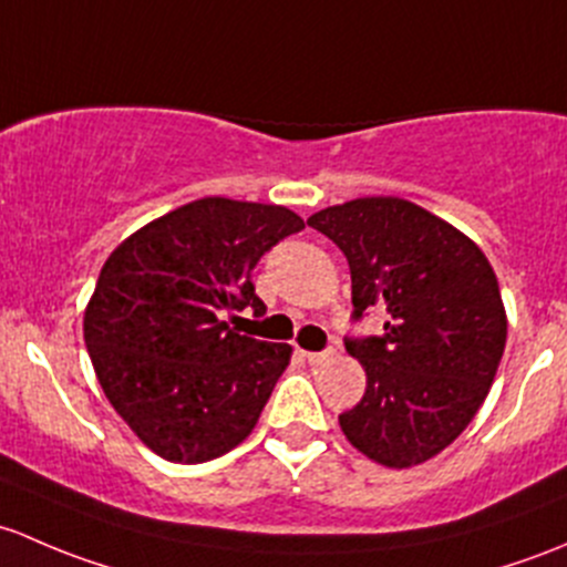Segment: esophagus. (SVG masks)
Returning a JSON list of instances; mask_svg holds the SVG:
<instances>
[{
	"mask_svg": "<svg viewBox=\"0 0 567 567\" xmlns=\"http://www.w3.org/2000/svg\"><path fill=\"white\" fill-rule=\"evenodd\" d=\"M302 358H306L311 365H322L336 358V349H327V352H302Z\"/></svg>",
	"mask_w": 567,
	"mask_h": 567,
	"instance_id": "34e87169",
	"label": "esophagus"
}]
</instances>
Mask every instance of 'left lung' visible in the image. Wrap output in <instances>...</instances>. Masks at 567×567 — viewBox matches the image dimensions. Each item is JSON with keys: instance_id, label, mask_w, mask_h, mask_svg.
<instances>
[{"instance_id": "left-lung-1", "label": "left lung", "mask_w": 567, "mask_h": 567, "mask_svg": "<svg viewBox=\"0 0 567 567\" xmlns=\"http://www.w3.org/2000/svg\"><path fill=\"white\" fill-rule=\"evenodd\" d=\"M308 226L343 250L354 317L390 313L382 338L347 341L365 393L338 414L343 436L390 470L445 451L486 401L507 317L486 254L440 215L399 196L324 207Z\"/></svg>"}]
</instances>
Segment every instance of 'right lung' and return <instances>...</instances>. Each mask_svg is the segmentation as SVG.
<instances>
[{"instance_id":"obj_1","label":"right lung","mask_w":567,"mask_h":567,"mask_svg":"<svg viewBox=\"0 0 567 567\" xmlns=\"http://www.w3.org/2000/svg\"><path fill=\"white\" fill-rule=\"evenodd\" d=\"M300 229L281 204L207 196L111 250L84 311L86 352L109 404L155 456L202 464L254 431L291 347L240 336L220 317L265 313L250 272Z\"/></svg>"}]
</instances>
